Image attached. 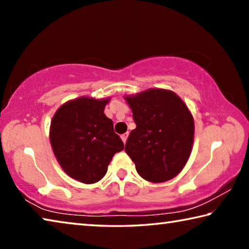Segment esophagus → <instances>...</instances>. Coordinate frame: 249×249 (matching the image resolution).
<instances>
[{"label": "esophagus", "mask_w": 249, "mask_h": 249, "mask_svg": "<svg viewBox=\"0 0 249 249\" xmlns=\"http://www.w3.org/2000/svg\"><path fill=\"white\" fill-rule=\"evenodd\" d=\"M127 137H128V133H125L123 135H121V138H122V141H123L124 144L126 142V141H127Z\"/></svg>", "instance_id": "esophagus-1"}]
</instances>
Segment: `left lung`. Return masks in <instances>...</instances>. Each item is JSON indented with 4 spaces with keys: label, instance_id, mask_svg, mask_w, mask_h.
<instances>
[{
    "label": "left lung",
    "instance_id": "obj_1",
    "mask_svg": "<svg viewBox=\"0 0 249 249\" xmlns=\"http://www.w3.org/2000/svg\"><path fill=\"white\" fill-rule=\"evenodd\" d=\"M125 100L136 128L130 132L125 151L142 179L166 182L179 175L190 157L195 121L190 109L175 92L148 89Z\"/></svg>",
    "mask_w": 249,
    "mask_h": 249
}]
</instances>
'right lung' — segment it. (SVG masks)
<instances>
[{
  "label": "right lung",
  "mask_w": 249,
  "mask_h": 249,
  "mask_svg": "<svg viewBox=\"0 0 249 249\" xmlns=\"http://www.w3.org/2000/svg\"><path fill=\"white\" fill-rule=\"evenodd\" d=\"M109 98L80 96L62 104L50 123L49 138L59 165L67 175L91 184L103 178L124 144L104 114Z\"/></svg>",
  "instance_id": "obj_1"
}]
</instances>
